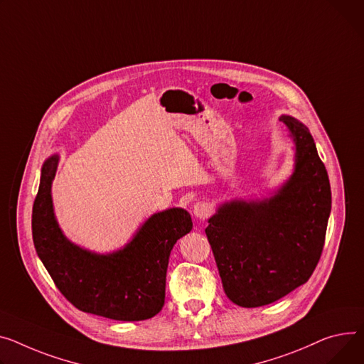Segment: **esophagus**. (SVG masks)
I'll return each instance as SVG.
<instances>
[{
	"label": "esophagus",
	"instance_id": "esophagus-1",
	"mask_svg": "<svg viewBox=\"0 0 364 364\" xmlns=\"http://www.w3.org/2000/svg\"><path fill=\"white\" fill-rule=\"evenodd\" d=\"M193 213H195L199 220H205V218H208L210 213V208L203 202H198L195 206H193Z\"/></svg>",
	"mask_w": 364,
	"mask_h": 364
}]
</instances>
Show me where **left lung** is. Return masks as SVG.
Segmentation results:
<instances>
[{
    "mask_svg": "<svg viewBox=\"0 0 364 364\" xmlns=\"http://www.w3.org/2000/svg\"><path fill=\"white\" fill-rule=\"evenodd\" d=\"M296 171L269 200L231 202L206 227L227 297L241 307L271 304L311 277L331 213V186L309 129L293 117Z\"/></svg>",
    "mask_w": 364,
    "mask_h": 364,
    "instance_id": "8db88e82",
    "label": "left lung"
}]
</instances>
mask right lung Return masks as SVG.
<instances>
[{
    "mask_svg": "<svg viewBox=\"0 0 364 364\" xmlns=\"http://www.w3.org/2000/svg\"><path fill=\"white\" fill-rule=\"evenodd\" d=\"M57 156L42 166L32 210V235L39 259L60 293L82 311L114 321H144L158 314L165 301L169 253L191 231V218L180 208L155 213L130 245L100 256L71 245L53 212L51 183Z\"/></svg>",
    "mask_w": 364,
    "mask_h": 364,
    "instance_id": "obj_1",
    "label": "right lung"
}]
</instances>
